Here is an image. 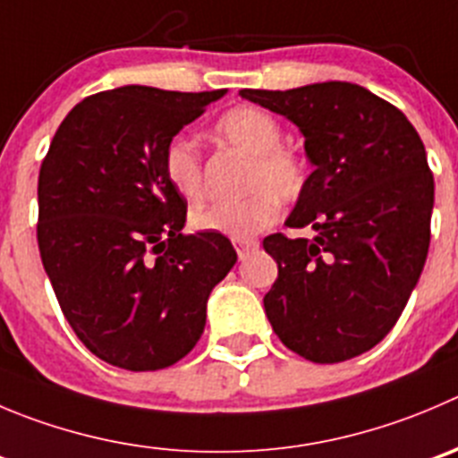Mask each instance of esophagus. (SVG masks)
<instances>
[{
    "label": "esophagus",
    "mask_w": 458,
    "mask_h": 458,
    "mask_svg": "<svg viewBox=\"0 0 458 458\" xmlns=\"http://www.w3.org/2000/svg\"><path fill=\"white\" fill-rule=\"evenodd\" d=\"M233 247H236L238 251V259H245L251 250L259 247V242H256L254 238H233Z\"/></svg>",
    "instance_id": "1"
}]
</instances>
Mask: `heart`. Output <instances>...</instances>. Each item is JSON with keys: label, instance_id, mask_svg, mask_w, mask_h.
Wrapping results in <instances>:
<instances>
[{"label": "heart", "instance_id": "b5f03b06", "mask_svg": "<svg viewBox=\"0 0 458 458\" xmlns=\"http://www.w3.org/2000/svg\"><path fill=\"white\" fill-rule=\"evenodd\" d=\"M217 141L250 157L245 191L238 202H217L191 216L198 232L251 238L274 225L281 202H294L306 191L308 164L299 152L281 146L283 128L269 112L241 106L222 114L213 128ZM164 175L180 198L195 204L204 195L202 155L198 143L177 134L164 148Z\"/></svg>", "mask_w": 458, "mask_h": 458}]
</instances>
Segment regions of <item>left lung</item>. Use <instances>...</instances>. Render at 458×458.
<instances>
[{"mask_svg": "<svg viewBox=\"0 0 458 458\" xmlns=\"http://www.w3.org/2000/svg\"><path fill=\"white\" fill-rule=\"evenodd\" d=\"M241 96L297 125L315 166L285 220L315 236L263 241L278 263L265 315L310 362L362 355L394 328L428 259L434 177L425 146L398 107L352 82Z\"/></svg>", "mask_w": 458, "mask_h": 458, "instance_id": "left-lung-1", "label": "left lung"}]
</instances>
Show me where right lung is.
<instances>
[{"mask_svg": "<svg viewBox=\"0 0 458 458\" xmlns=\"http://www.w3.org/2000/svg\"><path fill=\"white\" fill-rule=\"evenodd\" d=\"M225 94L125 85L87 96L42 161V265L73 333L112 367L180 362L236 263L222 233H182L186 199L164 175L166 143Z\"/></svg>", "mask_w": 458, "mask_h": 458, "instance_id": "right-lung-1", "label": "right lung"}]
</instances>
